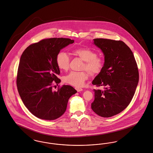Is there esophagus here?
Returning a JSON list of instances; mask_svg holds the SVG:
<instances>
[{"label": "esophagus", "mask_w": 153, "mask_h": 153, "mask_svg": "<svg viewBox=\"0 0 153 153\" xmlns=\"http://www.w3.org/2000/svg\"><path fill=\"white\" fill-rule=\"evenodd\" d=\"M76 90L77 92H81V91L83 90L81 88H79V87H76Z\"/></svg>", "instance_id": "34e87169"}]
</instances>
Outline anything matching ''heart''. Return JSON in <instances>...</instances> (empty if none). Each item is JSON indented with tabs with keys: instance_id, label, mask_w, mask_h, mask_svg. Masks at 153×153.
Here are the masks:
<instances>
[{
	"instance_id": "heart-1",
	"label": "heart",
	"mask_w": 153,
	"mask_h": 153,
	"mask_svg": "<svg viewBox=\"0 0 153 153\" xmlns=\"http://www.w3.org/2000/svg\"><path fill=\"white\" fill-rule=\"evenodd\" d=\"M73 53L80 58L84 63L81 69H85L91 75L99 73L103 66V59L97 56V53L87 48H79L73 51ZM56 61L58 68L61 70L67 71L69 68L70 58L65 52H60L57 55ZM88 78V74L85 71L70 72L63 77V81L67 84L76 87H82L85 81Z\"/></svg>"
}]
</instances>
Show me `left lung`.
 Returning a JSON list of instances; mask_svg holds the SVG:
<instances>
[{
	"instance_id": "left-lung-1",
	"label": "left lung",
	"mask_w": 153,
	"mask_h": 153,
	"mask_svg": "<svg viewBox=\"0 0 153 153\" xmlns=\"http://www.w3.org/2000/svg\"><path fill=\"white\" fill-rule=\"evenodd\" d=\"M93 40L104 55L105 62L92 83L104 89L94 90L91 108L99 116L112 117L123 111L133 98L139 82L137 66L132 51L124 42L106 39Z\"/></svg>"
}]
</instances>
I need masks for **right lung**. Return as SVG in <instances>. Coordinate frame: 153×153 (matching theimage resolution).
I'll return each instance as SVG.
<instances>
[{
    "mask_svg": "<svg viewBox=\"0 0 153 153\" xmlns=\"http://www.w3.org/2000/svg\"><path fill=\"white\" fill-rule=\"evenodd\" d=\"M67 38L44 39L27 47L18 66L17 86L24 105L36 117L54 120L63 115L69 99L77 91L63 85L53 91L52 83L59 84L60 74L56 58L61 50L74 43Z\"/></svg>",
    "mask_w": 153,
    "mask_h": 153,
    "instance_id": "right-lung-1",
    "label": "right lung"
}]
</instances>
